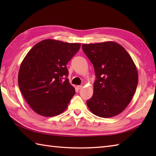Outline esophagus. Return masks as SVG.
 <instances>
[{"label": "esophagus", "instance_id": "1", "mask_svg": "<svg viewBox=\"0 0 156 156\" xmlns=\"http://www.w3.org/2000/svg\"><path fill=\"white\" fill-rule=\"evenodd\" d=\"M82 88H83V86L82 85H79V86H77V88L79 89V90H80V89H82Z\"/></svg>", "mask_w": 156, "mask_h": 156}]
</instances>
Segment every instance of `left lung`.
I'll list each match as a JSON object with an SVG mask.
<instances>
[{
  "mask_svg": "<svg viewBox=\"0 0 156 156\" xmlns=\"http://www.w3.org/2000/svg\"><path fill=\"white\" fill-rule=\"evenodd\" d=\"M94 66L97 80L93 96L87 101L94 115L110 118L120 114L131 102L138 83V72L131 57L115 41L82 44Z\"/></svg>",
  "mask_w": 156,
  "mask_h": 156,
  "instance_id": "1",
  "label": "left lung"
}]
</instances>
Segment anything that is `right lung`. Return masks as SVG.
Wrapping results in <instances>:
<instances>
[{
  "instance_id": "right-lung-1",
  "label": "right lung",
  "mask_w": 156,
  "mask_h": 156,
  "mask_svg": "<svg viewBox=\"0 0 156 156\" xmlns=\"http://www.w3.org/2000/svg\"><path fill=\"white\" fill-rule=\"evenodd\" d=\"M80 45L44 39L35 44L23 59L18 74L19 87L37 114L54 117L67 108L75 88L67 78L66 65Z\"/></svg>"
}]
</instances>
